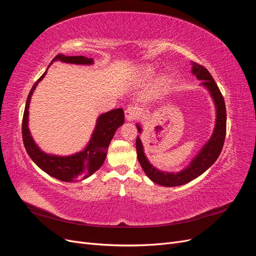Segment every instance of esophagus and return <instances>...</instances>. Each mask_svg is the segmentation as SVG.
Here are the masks:
<instances>
[{
    "label": "esophagus",
    "instance_id": "esophagus-1",
    "mask_svg": "<svg viewBox=\"0 0 256 256\" xmlns=\"http://www.w3.org/2000/svg\"><path fill=\"white\" fill-rule=\"evenodd\" d=\"M138 108L134 106H129L125 110V118L127 120H134L138 118Z\"/></svg>",
    "mask_w": 256,
    "mask_h": 256
}]
</instances>
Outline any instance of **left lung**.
Listing matches in <instances>:
<instances>
[{
  "instance_id": "obj_1",
  "label": "left lung",
  "mask_w": 256,
  "mask_h": 256,
  "mask_svg": "<svg viewBox=\"0 0 256 256\" xmlns=\"http://www.w3.org/2000/svg\"><path fill=\"white\" fill-rule=\"evenodd\" d=\"M192 72L196 74L198 80H203L202 84L210 92L216 108V128L210 140H209L208 143L203 147L202 150L198 152V156L192 160L190 166L187 168H184V171L176 174L158 171V170L156 168H154L150 164L148 160L146 159L143 152L142 142L140 140V138L136 136V147L138 160L140 162L143 171L154 182L161 186H166V187H176V186L184 184L193 180L200 174H203L209 166H212L214 164V161L218 159L219 154L223 148L224 140H226V109L224 98L221 94L218 85L214 82L210 72L202 65L193 63ZM136 127L138 132H141V127L138 125H136Z\"/></svg>"
}]
</instances>
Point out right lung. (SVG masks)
I'll use <instances>...</instances> for the list:
<instances>
[{"instance_id": "right-lung-1", "label": "right lung", "mask_w": 256, "mask_h": 256, "mask_svg": "<svg viewBox=\"0 0 256 256\" xmlns=\"http://www.w3.org/2000/svg\"><path fill=\"white\" fill-rule=\"evenodd\" d=\"M62 60L64 63L72 64H82L88 65L92 63V58H88L85 56H66L58 54L52 60ZM51 62V64H52ZM47 72L38 79L33 85L32 90L26 99L24 113L22 118V140L24 144L26 150L28 154L35 164L40 166L50 176L56 178L62 182H76L79 180H85L102 166L106 157L108 147L112 140L116 129L125 122V114L122 109H115L100 115L97 120V125L94 134L92 136L90 141L86 148L84 150L72 154L67 157L52 156V154H44L38 148L34 143L32 136L30 134L28 128V106L30 100L35 88L40 81L42 80Z\"/></svg>"}]
</instances>
